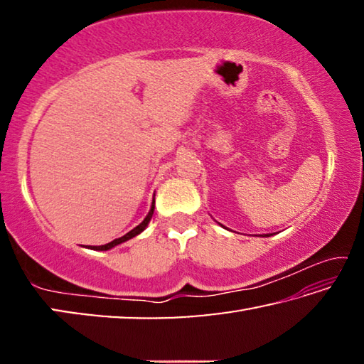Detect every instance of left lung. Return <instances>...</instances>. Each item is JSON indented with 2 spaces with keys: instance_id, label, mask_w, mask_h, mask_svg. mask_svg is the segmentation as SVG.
Returning <instances> with one entry per match:
<instances>
[{
  "instance_id": "left-lung-1",
  "label": "left lung",
  "mask_w": 364,
  "mask_h": 364,
  "mask_svg": "<svg viewBox=\"0 0 364 364\" xmlns=\"http://www.w3.org/2000/svg\"><path fill=\"white\" fill-rule=\"evenodd\" d=\"M218 225H220V223H218ZM221 226H223V225H221ZM223 228H225V226H223Z\"/></svg>"
}]
</instances>
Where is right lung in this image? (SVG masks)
I'll return each mask as SVG.
<instances>
[{"instance_id":"obj_1","label":"right lung","mask_w":364,"mask_h":364,"mask_svg":"<svg viewBox=\"0 0 364 364\" xmlns=\"http://www.w3.org/2000/svg\"><path fill=\"white\" fill-rule=\"evenodd\" d=\"M154 205H156V200H152V205H151V210H149V213L146 215V218L141 221V223L136 226V228H133L132 231H128L125 236H122V237H119V239H114L112 242H109V244H104V245H93V247H91V250H109V249H112V247H115V245H119V244H122V242H127V241H130V239H133L134 236H138V234H141L143 232L144 230H146V226L149 225V221H151V218H152V215H154Z\"/></svg>"}]
</instances>
